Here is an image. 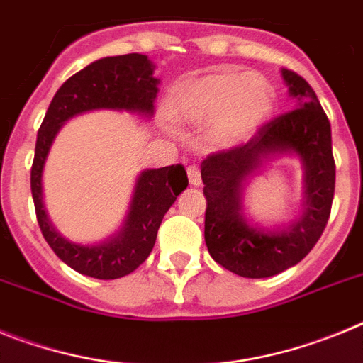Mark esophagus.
<instances>
[{
	"label": "esophagus",
	"mask_w": 363,
	"mask_h": 363,
	"mask_svg": "<svg viewBox=\"0 0 363 363\" xmlns=\"http://www.w3.org/2000/svg\"><path fill=\"white\" fill-rule=\"evenodd\" d=\"M187 176H189V184L192 187H198L201 185V174H200V169L196 165H189L187 167Z\"/></svg>",
	"instance_id": "esophagus-1"
}]
</instances>
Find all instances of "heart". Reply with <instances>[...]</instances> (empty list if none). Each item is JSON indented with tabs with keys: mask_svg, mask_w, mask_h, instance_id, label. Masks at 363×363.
<instances>
[{
	"mask_svg": "<svg viewBox=\"0 0 363 363\" xmlns=\"http://www.w3.org/2000/svg\"><path fill=\"white\" fill-rule=\"evenodd\" d=\"M277 101L271 83L249 72L218 70L189 78L167 98V114L174 121L205 127V140L216 149L249 142L269 121Z\"/></svg>",
	"mask_w": 363,
	"mask_h": 363,
	"instance_id": "heart-1",
	"label": "heart"
}]
</instances>
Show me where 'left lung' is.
Listing matches in <instances>:
<instances>
[{
	"label": "left lung",
	"mask_w": 363,
	"mask_h": 363,
	"mask_svg": "<svg viewBox=\"0 0 363 363\" xmlns=\"http://www.w3.org/2000/svg\"><path fill=\"white\" fill-rule=\"evenodd\" d=\"M294 111L272 120L251 142L201 163L207 200L205 243L221 267L243 278H269L293 267L316 245L331 214L335 160L331 123L309 83L281 69ZM291 157L304 172L301 213L265 226L245 207V189L264 166Z\"/></svg>",
	"instance_id": "obj_1"
}]
</instances>
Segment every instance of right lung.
Instances as JSON below:
<instances>
[{
    "label": "right lung",
    "mask_w": 363,
    "mask_h": 363,
    "mask_svg": "<svg viewBox=\"0 0 363 363\" xmlns=\"http://www.w3.org/2000/svg\"><path fill=\"white\" fill-rule=\"evenodd\" d=\"M145 54H123L96 60L67 79L49 105L38 130L36 154L30 171V189L36 216L45 240L63 264L85 277L114 280L133 272L152 251L160 223L179 192L189 185L182 165L145 169L138 174L118 230L94 243L72 242L50 221L43 201V171L50 147L63 125L92 111L127 112L150 120L160 79Z\"/></svg>",
    "instance_id": "right-lung-1"
}]
</instances>
